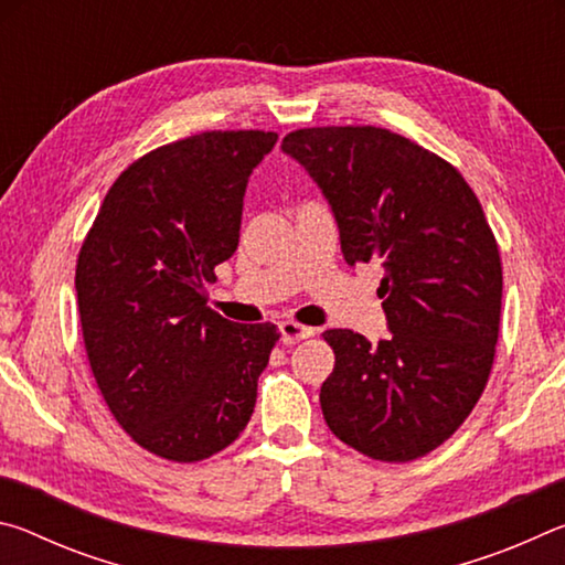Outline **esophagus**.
<instances>
[{
    "label": "esophagus",
    "mask_w": 565,
    "mask_h": 565,
    "mask_svg": "<svg viewBox=\"0 0 565 565\" xmlns=\"http://www.w3.org/2000/svg\"><path fill=\"white\" fill-rule=\"evenodd\" d=\"M279 331H281V341L284 343H299L303 339L313 337V329L311 327H303V323H296V321H281L279 323Z\"/></svg>",
    "instance_id": "34e87169"
}]
</instances>
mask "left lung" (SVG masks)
<instances>
[{
  "label": "left lung",
  "mask_w": 565,
  "mask_h": 565,
  "mask_svg": "<svg viewBox=\"0 0 565 565\" xmlns=\"http://www.w3.org/2000/svg\"><path fill=\"white\" fill-rule=\"evenodd\" d=\"M281 149L309 171L349 266L384 269L388 339L323 331L321 411L376 461H414L456 434L489 381L501 323L499 244L473 189L434 151L381 127H311Z\"/></svg>",
  "instance_id": "obj_1"
}]
</instances>
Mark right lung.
Masks as SVG:
<instances>
[{
	"label": "right lung",
	"mask_w": 565,
	"mask_h": 565,
	"mask_svg": "<svg viewBox=\"0 0 565 565\" xmlns=\"http://www.w3.org/2000/svg\"><path fill=\"white\" fill-rule=\"evenodd\" d=\"M274 131H202L121 171L76 259L92 374L141 448L194 463L234 444L279 329L206 306L238 246L244 191Z\"/></svg>",
	"instance_id": "obj_1"
}]
</instances>
